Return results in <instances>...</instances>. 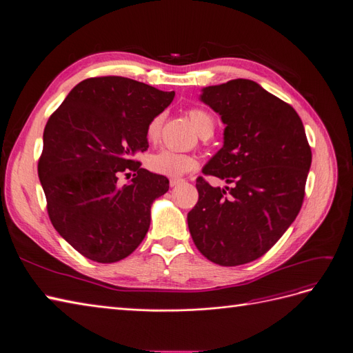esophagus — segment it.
<instances>
[{
	"instance_id": "34e87169",
	"label": "esophagus",
	"mask_w": 353,
	"mask_h": 353,
	"mask_svg": "<svg viewBox=\"0 0 353 353\" xmlns=\"http://www.w3.org/2000/svg\"><path fill=\"white\" fill-rule=\"evenodd\" d=\"M183 179H170V186L172 188H176V186H179L180 183H183Z\"/></svg>"
}]
</instances>
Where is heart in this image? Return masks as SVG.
Returning <instances> with one entry per match:
<instances>
[{"mask_svg": "<svg viewBox=\"0 0 353 353\" xmlns=\"http://www.w3.org/2000/svg\"><path fill=\"white\" fill-rule=\"evenodd\" d=\"M188 114H189L190 122L193 123L194 128H196L201 137L214 132V119L206 112L201 109H190ZM160 132H161V116H155L147 125L145 138L148 142L154 143L159 141ZM147 165L151 172L157 174L167 176V177H180L194 168V165H196V160H194L189 154L176 152V151L164 148V150H160L159 152L151 154L147 159Z\"/></svg>", "mask_w": 353, "mask_h": 353, "instance_id": "heart-1", "label": "heart"}]
</instances>
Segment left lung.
I'll list each match as a JSON object with an SVG mask.
<instances>
[{
	"instance_id": "1",
	"label": "left lung",
	"mask_w": 353,
	"mask_h": 353,
	"mask_svg": "<svg viewBox=\"0 0 353 353\" xmlns=\"http://www.w3.org/2000/svg\"><path fill=\"white\" fill-rule=\"evenodd\" d=\"M201 99L225 123L224 147L202 173L231 186L196 179L199 199L188 214L189 231L208 260L239 266L262 257L294 223L305 196L311 148L291 104L252 80L206 87Z\"/></svg>"
}]
</instances>
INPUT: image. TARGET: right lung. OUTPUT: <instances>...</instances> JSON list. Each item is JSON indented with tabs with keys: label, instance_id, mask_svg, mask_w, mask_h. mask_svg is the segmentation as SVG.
Listing matches in <instances>:
<instances>
[{
	"label": "right lung",
	"instance_id": "add662e5",
	"mask_svg": "<svg viewBox=\"0 0 353 353\" xmlns=\"http://www.w3.org/2000/svg\"><path fill=\"white\" fill-rule=\"evenodd\" d=\"M173 97L174 91L130 78L93 77L49 117L37 164L48 215L59 236L93 262H119L145 237L151 205L168 180L141 168L134 155L147 151V125ZM128 171L134 177L121 185L119 176Z\"/></svg>",
	"mask_w": 353,
	"mask_h": 353
}]
</instances>
